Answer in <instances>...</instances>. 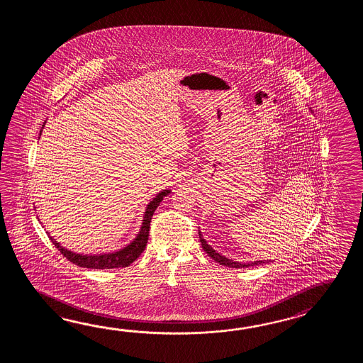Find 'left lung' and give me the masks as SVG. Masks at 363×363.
Listing matches in <instances>:
<instances>
[{"instance_id":"left-lung-1","label":"left lung","mask_w":363,"mask_h":363,"mask_svg":"<svg viewBox=\"0 0 363 363\" xmlns=\"http://www.w3.org/2000/svg\"><path fill=\"white\" fill-rule=\"evenodd\" d=\"M199 235H200V241L201 245L203 247V250L208 253L216 262L219 263V264H223V266H228V267H233V269H241V267H249V266H257V264H262V263H269L271 261H255V262L250 263H240L235 262V261H232V259H228V258H225L224 255H219V253H216V250L213 249V247L208 245V242L205 241V239L202 238V235H201V232L199 231Z\"/></svg>"}]
</instances>
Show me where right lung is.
<instances>
[{
    "label": "right lung",
    "mask_w": 363,
    "mask_h": 363,
    "mask_svg": "<svg viewBox=\"0 0 363 363\" xmlns=\"http://www.w3.org/2000/svg\"><path fill=\"white\" fill-rule=\"evenodd\" d=\"M44 128V125H43ZM41 135V131H40ZM170 191L164 189L161 193H158L153 200L149 202V205L145 210L144 219H143V225L140 230L139 235L136 239L132 241L130 245L114 252V253H108V255H83L74 253L71 250H67L66 247H61L60 242H57L52 236H49L55 247L61 252L63 257H66L69 262L77 264L79 267H86V269H97V270H106V269H119V267H127L130 266L135 259H138L141 253L145 250L147 239H149V228H150V222L152 216L155 214V208L160 206L161 201L164 196H167Z\"/></svg>",
    "instance_id": "1"
}]
</instances>
